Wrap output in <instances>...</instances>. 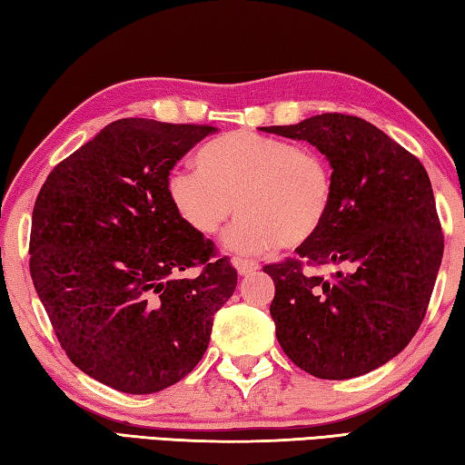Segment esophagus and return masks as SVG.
<instances>
[{
  "instance_id": "34e87169",
  "label": "esophagus",
  "mask_w": 465,
  "mask_h": 465,
  "mask_svg": "<svg viewBox=\"0 0 465 465\" xmlns=\"http://www.w3.org/2000/svg\"><path fill=\"white\" fill-rule=\"evenodd\" d=\"M233 266H235V271L242 274V277H243V274H250V272H254V271L261 269V266H258V262L248 261V258H233Z\"/></svg>"
}]
</instances>
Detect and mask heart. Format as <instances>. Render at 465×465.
<instances>
[{"label":"heart","instance_id":"b5f03b06","mask_svg":"<svg viewBox=\"0 0 465 465\" xmlns=\"http://www.w3.org/2000/svg\"><path fill=\"white\" fill-rule=\"evenodd\" d=\"M199 170L178 168L166 193L183 222L203 235L223 233V246L238 254H262L295 243L318 230L332 207L334 183L328 162L287 139L235 131L211 141L196 157Z\"/></svg>","mask_w":465,"mask_h":465}]
</instances>
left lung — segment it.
Segmentation results:
<instances>
[{"label": "left lung", "mask_w": 465, "mask_h": 465, "mask_svg": "<svg viewBox=\"0 0 465 465\" xmlns=\"http://www.w3.org/2000/svg\"><path fill=\"white\" fill-rule=\"evenodd\" d=\"M264 133L308 141L332 168V207L297 258L266 264L281 349L320 380H351L400 355L420 328L443 258L427 170L359 116L326 113ZM303 263L344 265L324 280Z\"/></svg>", "instance_id": "left-lung-1"}]
</instances>
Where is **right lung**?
<instances>
[{
  "label": "right lung",
  "instance_id": "add662e5",
  "mask_svg": "<svg viewBox=\"0 0 465 465\" xmlns=\"http://www.w3.org/2000/svg\"><path fill=\"white\" fill-rule=\"evenodd\" d=\"M215 127L121 119L54 168L33 211L30 274L63 351L124 393L166 390L209 346L238 272L172 207L180 157ZM203 265L193 280L182 271Z\"/></svg>",
  "mask_w": 465,
  "mask_h": 465
}]
</instances>
